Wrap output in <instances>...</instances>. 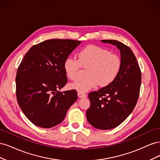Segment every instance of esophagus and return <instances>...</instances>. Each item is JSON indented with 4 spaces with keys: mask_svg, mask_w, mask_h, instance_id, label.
<instances>
[{
    "mask_svg": "<svg viewBox=\"0 0 160 160\" xmlns=\"http://www.w3.org/2000/svg\"><path fill=\"white\" fill-rule=\"evenodd\" d=\"M77 94H78L79 98H86V97H87L86 93H83V92H78V93H77Z\"/></svg>",
    "mask_w": 160,
    "mask_h": 160,
    "instance_id": "esophagus-1",
    "label": "esophagus"
}]
</instances>
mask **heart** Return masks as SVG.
<instances>
[{"label":"heart","mask_w":160,"mask_h":160,"mask_svg":"<svg viewBox=\"0 0 160 160\" xmlns=\"http://www.w3.org/2000/svg\"><path fill=\"white\" fill-rule=\"evenodd\" d=\"M77 58L67 57L63 62V69L69 79L75 80L81 67L88 68V77L71 85L72 88L81 92L88 91L98 85L105 88L112 84L122 67V59L118 55L96 45L83 48Z\"/></svg>","instance_id":"obj_1"}]
</instances>
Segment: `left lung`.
<instances>
[{
    "label": "left lung",
    "instance_id": "8db88e82",
    "mask_svg": "<svg viewBox=\"0 0 160 160\" xmlns=\"http://www.w3.org/2000/svg\"><path fill=\"white\" fill-rule=\"evenodd\" d=\"M120 50L122 67L112 84L89 94L90 107L86 116L94 128H115L132 112L139 95L142 73L136 57L130 48L116 40H101Z\"/></svg>",
    "mask_w": 160,
    "mask_h": 160
}]
</instances>
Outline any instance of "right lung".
Here are the masks:
<instances>
[{"instance_id": "add662e5", "label": "right lung", "mask_w": 160, "mask_h": 160, "mask_svg": "<svg viewBox=\"0 0 160 160\" xmlns=\"http://www.w3.org/2000/svg\"><path fill=\"white\" fill-rule=\"evenodd\" d=\"M81 43L50 39L32 46L24 56L16 76L17 102L37 126L50 128L61 123L77 99L75 89L59 91L67 84L63 62Z\"/></svg>"}]
</instances>
